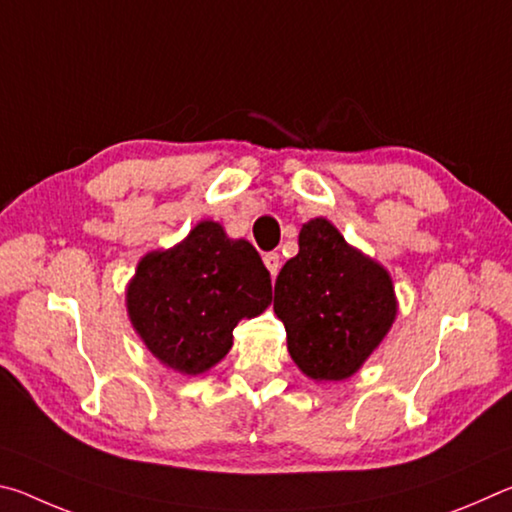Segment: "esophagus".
<instances>
[{
    "mask_svg": "<svg viewBox=\"0 0 512 512\" xmlns=\"http://www.w3.org/2000/svg\"><path fill=\"white\" fill-rule=\"evenodd\" d=\"M264 264L268 268V273H271V277H275L277 271H280V253H266Z\"/></svg>",
    "mask_w": 512,
    "mask_h": 512,
    "instance_id": "esophagus-1",
    "label": "esophagus"
}]
</instances>
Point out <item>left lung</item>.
Instances as JSON below:
<instances>
[{"label": "left lung", "instance_id": "1", "mask_svg": "<svg viewBox=\"0 0 512 512\" xmlns=\"http://www.w3.org/2000/svg\"><path fill=\"white\" fill-rule=\"evenodd\" d=\"M298 244V255L275 280L273 309L296 366L316 381H341L361 368L393 325L391 275L345 244L327 219L302 225Z\"/></svg>", "mask_w": 512, "mask_h": 512}]
</instances>
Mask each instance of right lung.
<instances>
[{"mask_svg": "<svg viewBox=\"0 0 512 512\" xmlns=\"http://www.w3.org/2000/svg\"><path fill=\"white\" fill-rule=\"evenodd\" d=\"M271 298V273L253 244L203 221L183 244L142 259L126 305L155 357L201 375L228 354L239 320L262 314Z\"/></svg>", "mask_w": 512, "mask_h": 512, "instance_id": "obj_1", "label": "right lung"}]
</instances>
